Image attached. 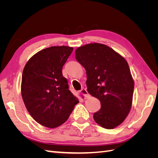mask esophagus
Returning <instances> with one entry per match:
<instances>
[{"label": "esophagus", "mask_w": 158, "mask_h": 158, "mask_svg": "<svg viewBox=\"0 0 158 158\" xmlns=\"http://www.w3.org/2000/svg\"><path fill=\"white\" fill-rule=\"evenodd\" d=\"M80 94L82 95V96L84 98H88V97H89V94H88V92H87V90H86V89H82L80 90Z\"/></svg>", "instance_id": "esophagus-1"}]
</instances>
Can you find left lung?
<instances>
[{"mask_svg": "<svg viewBox=\"0 0 158 158\" xmlns=\"http://www.w3.org/2000/svg\"><path fill=\"white\" fill-rule=\"evenodd\" d=\"M75 56L86 70L88 92L101 102L94 121L107 129L121 125L130 112L134 91L127 62L109 47L96 43L78 47Z\"/></svg>", "mask_w": 158, "mask_h": 158, "instance_id": "8db88e82", "label": "left lung"}]
</instances>
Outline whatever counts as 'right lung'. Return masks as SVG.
<instances>
[{"label": "right lung", "instance_id": "1", "mask_svg": "<svg viewBox=\"0 0 158 158\" xmlns=\"http://www.w3.org/2000/svg\"><path fill=\"white\" fill-rule=\"evenodd\" d=\"M73 47L54 46L39 51L23 70L21 92L28 112L40 125L55 128L65 123L79 102L69 90L62 69Z\"/></svg>", "mask_w": 158, "mask_h": 158}]
</instances>
